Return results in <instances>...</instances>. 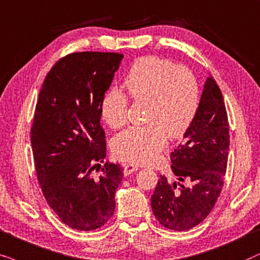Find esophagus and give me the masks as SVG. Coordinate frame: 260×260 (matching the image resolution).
<instances>
[{"label":"esophagus","mask_w":260,"mask_h":260,"mask_svg":"<svg viewBox=\"0 0 260 260\" xmlns=\"http://www.w3.org/2000/svg\"><path fill=\"white\" fill-rule=\"evenodd\" d=\"M137 170H138V166L133 165V164H124L123 165V174H124V176L131 175V174H132V172L137 171Z\"/></svg>","instance_id":"esophagus-1"}]
</instances>
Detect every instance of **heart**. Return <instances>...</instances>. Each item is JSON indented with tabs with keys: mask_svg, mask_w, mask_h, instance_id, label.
Listing matches in <instances>:
<instances>
[{
	"mask_svg": "<svg viewBox=\"0 0 260 260\" xmlns=\"http://www.w3.org/2000/svg\"><path fill=\"white\" fill-rule=\"evenodd\" d=\"M128 94L136 101H147L150 124L131 127L114 138L113 152L119 159L152 164L168 143V134L179 138L195 120L200 106L197 81L188 69L171 60L147 55L138 59L124 78ZM128 98L110 89L101 101V116L110 128L127 122Z\"/></svg>",
	"mask_w": 260,
	"mask_h": 260,
	"instance_id": "1",
	"label": "heart"
}]
</instances>
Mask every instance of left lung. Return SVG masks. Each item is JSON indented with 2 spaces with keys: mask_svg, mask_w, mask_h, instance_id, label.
<instances>
[{
  "mask_svg": "<svg viewBox=\"0 0 260 260\" xmlns=\"http://www.w3.org/2000/svg\"><path fill=\"white\" fill-rule=\"evenodd\" d=\"M183 139L171 153V170L177 181L170 183L160 175L151 197L159 223L178 232L202 222L223 186L230 127L222 94L213 76L206 79L196 117Z\"/></svg>",
  "mask_w": 260,
  "mask_h": 260,
  "instance_id": "left-lung-1",
  "label": "left lung"
}]
</instances>
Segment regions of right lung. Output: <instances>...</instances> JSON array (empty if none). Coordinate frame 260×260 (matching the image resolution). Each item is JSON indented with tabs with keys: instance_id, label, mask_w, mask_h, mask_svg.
Segmentation results:
<instances>
[{
	"instance_id": "1",
	"label": "right lung",
	"mask_w": 260,
	"mask_h": 260,
	"mask_svg": "<svg viewBox=\"0 0 260 260\" xmlns=\"http://www.w3.org/2000/svg\"><path fill=\"white\" fill-rule=\"evenodd\" d=\"M122 54L78 52L58 60L39 92L30 131L34 165L44 197L69 227H102L115 209L122 168L106 162L101 101ZM99 166V179L91 171Z\"/></svg>"
}]
</instances>
